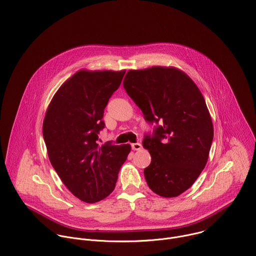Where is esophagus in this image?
Here are the masks:
<instances>
[{"label":"esophagus","instance_id":"obj_1","mask_svg":"<svg viewBox=\"0 0 256 256\" xmlns=\"http://www.w3.org/2000/svg\"><path fill=\"white\" fill-rule=\"evenodd\" d=\"M142 144H140V142H134L132 144V148L134 150H142Z\"/></svg>","mask_w":256,"mask_h":256}]
</instances>
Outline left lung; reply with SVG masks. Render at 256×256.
<instances>
[{
	"label": "left lung",
	"instance_id": "1",
	"mask_svg": "<svg viewBox=\"0 0 256 256\" xmlns=\"http://www.w3.org/2000/svg\"><path fill=\"white\" fill-rule=\"evenodd\" d=\"M124 88L142 110L146 122L142 146L152 156L144 168L150 188L174 198L190 188L204 168L214 140V126L198 86L174 68L128 70Z\"/></svg>",
	"mask_w": 256,
	"mask_h": 256
}]
</instances>
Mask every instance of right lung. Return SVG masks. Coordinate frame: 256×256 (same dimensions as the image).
Segmentation results:
<instances>
[{"mask_svg":"<svg viewBox=\"0 0 256 256\" xmlns=\"http://www.w3.org/2000/svg\"><path fill=\"white\" fill-rule=\"evenodd\" d=\"M126 70H80L54 96L42 124L50 162L68 190L94 204L112 192L130 144H98L104 108Z\"/></svg>","mask_w":256,"mask_h":256,"instance_id":"add662e5","label":"right lung"}]
</instances>
